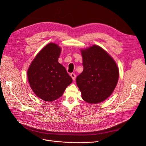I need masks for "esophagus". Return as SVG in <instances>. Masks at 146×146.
<instances>
[{"label": "esophagus", "instance_id": "obj_1", "mask_svg": "<svg viewBox=\"0 0 146 146\" xmlns=\"http://www.w3.org/2000/svg\"><path fill=\"white\" fill-rule=\"evenodd\" d=\"M70 77H72L73 80H75V79H76V74H75L74 73H71V74H70Z\"/></svg>", "mask_w": 146, "mask_h": 146}]
</instances>
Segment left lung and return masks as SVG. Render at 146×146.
Listing matches in <instances>:
<instances>
[{
  "mask_svg": "<svg viewBox=\"0 0 146 146\" xmlns=\"http://www.w3.org/2000/svg\"><path fill=\"white\" fill-rule=\"evenodd\" d=\"M83 72L77 77V85L83 99L98 104L112 94L119 78L115 61L100 47L94 45L82 50Z\"/></svg>",
  "mask_w": 146,
  "mask_h": 146,
  "instance_id": "8db88e82",
  "label": "left lung"
}]
</instances>
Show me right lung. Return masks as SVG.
I'll use <instances>...</instances> for the list:
<instances>
[{"label":"right lung","instance_id":"add662e5","mask_svg":"<svg viewBox=\"0 0 146 146\" xmlns=\"http://www.w3.org/2000/svg\"><path fill=\"white\" fill-rule=\"evenodd\" d=\"M61 48L49 43L39 52L27 71L30 86L38 98L46 102L56 100L72 82L65 68L58 63Z\"/></svg>","mask_w":146,"mask_h":146}]
</instances>
